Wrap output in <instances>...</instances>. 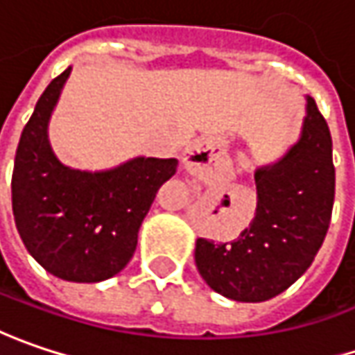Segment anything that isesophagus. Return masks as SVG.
<instances>
[{
  "mask_svg": "<svg viewBox=\"0 0 355 355\" xmlns=\"http://www.w3.org/2000/svg\"><path fill=\"white\" fill-rule=\"evenodd\" d=\"M216 145L208 139H196L189 147L184 148L182 155V166L189 175L205 178L210 173V164L214 161Z\"/></svg>",
  "mask_w": 355,
  "mask_h": 355,
  "instance_id": "1",
  "label": "esophagus"
}]
</instances>
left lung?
Listing matches in <instances>:
<instances>
[{
    "label": "left lung",
    "instance_id": "8db88e82",
    "mask_svg": "<svg viewBox=\"0 0 355 355\" xmlns=\"http://www.w3.org/2000/svg\"><path fill=\"white\" fill-rule=\"evenodd\" d=\"M256 212L232 242L198 239L194 262L214 292L236 302L282 294L314 262L326 239L336 193L331 137L316 101L306 97L296 145L254 173Z\"/></svg>",
    "mask_w": 355,
    "mask_h": 355
}]
</instances>
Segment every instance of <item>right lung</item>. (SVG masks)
Segmentation results:
<instances>
[{
    "instance_id": "add662e5",
    "label": "right lung",
    "mask_w": 355,
    "mask_h": 355,
    "mask_svg": "<svg viewBox=\"0 0 355 355\" xmlns=\"http://www.w3.org/2000/svg\"><path fill=\"white\" fill-rule=\"evenodd\" d=\"M71 67L47 85L24 127L11 205L29 254L67 282H101L129 264L139 228L177 159L137 157L109 171L65 166L49 145L47 125Z\"/></svg>"
}]
</instances>
